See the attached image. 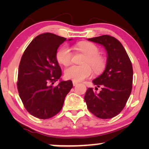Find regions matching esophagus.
<instances>
[{"instance_id": "esophagus-1", "label": "esophagus", "mask_w": 149, "mask_h": 149, "mask_svg": "<svg viewBox=\"0 0 149 149\" xmlns=\"http://www.w3.org/2000/svg\"><path fill=\"white\" fill-rule=\"evenodd\" d=\"M72 84H73V85H74V86H76V85H78V82H77V81H72Z\"/></svg>"}]
</instances>
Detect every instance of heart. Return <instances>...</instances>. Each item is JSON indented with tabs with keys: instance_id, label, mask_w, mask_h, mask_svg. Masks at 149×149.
Segmentation results:
<instances>
[{
	"instance_id": "1",
	"label": "heart",
	"mask_w": 149,
	"mask_h": 149,
	"mask_svg": "<svg viewBox=\"0 0 149 149\" xmlns=\"http://www.w3.org/2000/svg\"><path fill=\"white\" fill-rule=\"evenodd\" d=\"M75 49L85 54L86 57L82 62L83 65L72 66L65 70L64 74L66 79L81 81L92 74V67L96 73L100 72L104 69L106 61L102 56L99 55L100 49L95 45L88 42H81L75 45ZM56 56L57 61L65 66H68L72 62V53L66 45L58 49Z\"/></svg>"
}]
</instances>
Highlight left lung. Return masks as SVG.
<instances>
[{
    "instance_id": "left-lung-1",
    "label": "left lung",
    "mask_w": 149,
    "mask_h": 149,
    "mask_svg": "<svg viewBox=\"0 0 149 149\" xmlns=\"http://www.w3.org/2000/svg\"><path fill=\"white\" fill-rule=\"evenodd\" d=\"M100 44L107 52V66L93 81L95 89H87L84 99L89 111L100 119H111L121 113L132 92L133 68L122 44L113 36L102 35L87 39Z\"/></svg>"
}]
</instances>
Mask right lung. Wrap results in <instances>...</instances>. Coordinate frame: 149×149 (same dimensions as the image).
I'll return each mask as SVG.
<instances>
[{"mask_svg": "<svg viewBox=\"0 0 149 149\" xmlns=\"http://www.w3.org/2000/svg\"><path fill=\"white\" fill-rule=\"evenodd\" d=\"M66 40L49 32L39 34L22 55L18 70V93L26 111L38 119H47L57 115L73 86L70 80L53 85L62 75L57 50Z\"/></svg>", "mask_w": 149, "mask_h": 149, "instance_id": "add662e5", "label": "right lung"}]
</instances>
